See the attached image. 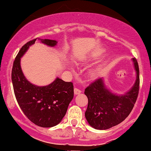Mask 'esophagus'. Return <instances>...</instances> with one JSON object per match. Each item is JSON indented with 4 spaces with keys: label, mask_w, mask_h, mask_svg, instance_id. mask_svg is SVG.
Instances as JSON below:
<instances>
[{
    "label": "esophagus",
    "mask_w": 151,
    "mask_h": 151,
    "mask_svg": "<svg viewBox=\"0 0 151 151\" xmlns=\"http://www.w3.org/2000/svg\"><path fill=\"white\" fill-rule=\"evenodd\" d=\"M81 93V91L79 88H74V93L76 95L80 94Z\"/></svg>",
    "instance_id": "34e87169"
}]
</instances>
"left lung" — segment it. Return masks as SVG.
Wrapping results in <instances>:
<instances>
[{"label":"left lung","mask_w":151,"mask_h":151,"mask_svg":"<svg viewBox=\"0 0 151 151\" xmlns=\"http://www.w3.org/2000/svg\"><path fill=\"white\" fill-rule=\"evenodd\" d=\"M133 62L137 73L135 85L124 96L111 93L105 87L102 78H98L85 89L88 100L85 116L93 128L106 130L117 126L129 116L138 98L140 88L139 67L136 58Z\"/></svg>","instance_id":"left-lung-1"}]
</instances>
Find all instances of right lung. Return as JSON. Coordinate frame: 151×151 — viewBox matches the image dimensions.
<instances>
[{
  "mask_svg": "<svg viewBox=\"0 0 151 151\" xmlns=\"http://www.w3.org/2000/svg\"><path fill=\"white\" fill-rule=\"evenodd\" d=\"M37 38L27 42L19 50L13 62L11 79L17 102L25 116L36 126L50 128L58 124L65 116L73 98V84L57 78L48 86L40 87L26 80L20 65L21 57ZM38 39L49 46L58 43L53 40Z\"/></svg>",
  "mask_w": 151,
  "mask_h": 151,
  "instance_id": "right-lung-1",
  "label": "right lung"
}]
</instances>
